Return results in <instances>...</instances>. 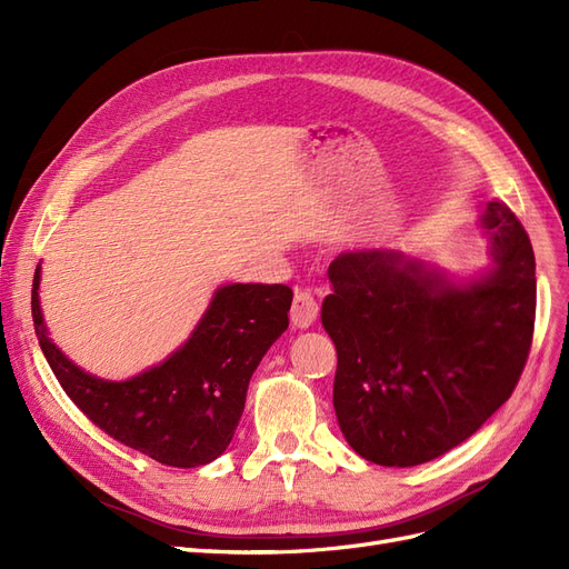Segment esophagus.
I'll return each mask as SVG.
<instances>
[{"instance_id":"esophagus-1","label":"esophagus","mask_w":569,"mask_h":569,"mask_svg":"<svg viewBox=\"0 0 569 569\" xmlns=\"http://www.w3.org/2000/svg\"><path fill=\"white\" fill-rule=\"evenodd\" d=\"M289 318L297 330H308V327L318 320V301L308 295V291H297Z\"/></svg>"}]
</instances>
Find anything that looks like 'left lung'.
Wrapping results in <instances>:
<instances>
[{"label":"left lung","mask_w":569,"mask_h":569,"mask_svg":"<svg viewBox=\"0 0 569 569\" xmlns=\"http://www.w3.org/2000/svg\"><path fill=\"white\" fill-rule=\"evenodd\" d=\"M489 263L449 274L401 249L330 263L322 327L337 347L335 412L351 449L412 468L470 439L518 385L537 313L531 242L508 206L479 216Z\"/></svg>","instance_id":"8db88e82"}]
</instances>
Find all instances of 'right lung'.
I'll list each match as a JSON object with an SVG mask.
<instances>
[{
  "label": "right lung",
  "mask_w": 569,
  "mask_h": 569,
  "mask_svg": "<svg viewBox=\"0 0 569 569\" xmlns=\"http://www.w3.org/2000/svg\"><path fill=\"white\" fill-rule=\"evenodd\" d=\"M40 280L42 266L32 280V322L63 391L109 437L173 468H199L226 453L251 375L289 327L295 297L284 284H220L184 343L161 363L113 382L84 372L49 337Z\"/></svg>",
  "instance_id": "add662e5"
}]
</instances>
